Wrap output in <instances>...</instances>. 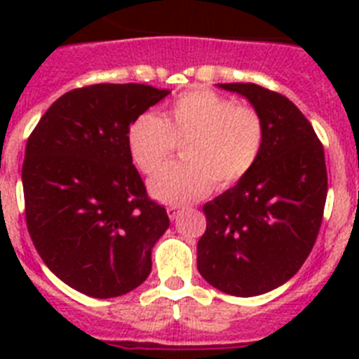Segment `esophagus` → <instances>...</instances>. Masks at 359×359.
<instances>
[{
  "mask_svg": "<svg viewBox=\"0 0 359 359\" xmlns=\"http://www.w3.org/2000/svg\"><path fill=\"white\" fill-rule=\"evenodd\" d=\"M167 214H169V217L174 221V219L180 215V207H176V205H170V207H167Z\"/></svg>",
  "mask_w": 359,
  "mask_h": 359,
  "instance_id": "34e87169",
  "label": "esophagus"
}]
</instances>
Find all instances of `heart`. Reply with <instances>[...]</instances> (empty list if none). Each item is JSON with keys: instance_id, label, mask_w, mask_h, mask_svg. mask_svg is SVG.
Masks as SVG:
<instances>
[{"instance_id": "b5f03b06", "label": "heart", "mask_w": 359, "mask_h": 359, "mask_svg": "<svg viewBox=\"0 0 359 359\" xmlns=\"http://www.w3.org/2000/svg\"><path fill=\"white\" fill-rule=\"evenodd\" d=\"M177 142L183 161L163 167L149 189L160 201L183 205L201 199L212 185L226 190L252 172L264 147V122L253 107L210 90H190L177 95L163 116L142 113L129 123V154L144 174L156 172Z\"/></svg>"}]
</instances>
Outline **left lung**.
Returning a JSON list of instances; mask_svg holds the SVG:
<instances>
[{
    "mask_svg": "<svg viewBox=\"0 0 359 359\" xmlns=\"http://www.w3.org/2000/svg\"><path fill=\"white\" fill-rule=\"evenodd\" d=\"M219 86L259 111L264 147L248 176L203 207L198 269L223 293L255 297L290 280L315 246L327 198L325 156L290 98L252 82Z\"/></svg>",
    "mask_w": 359,
    "mask_h": 359,
    "instance_id": "1",
    "label": "left lung"
}]
</instances>
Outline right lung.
Instances as JSON below:
<instances>
[{
    "mask_svg": "<svg viewBox=\"0 0 359 359\" xmlns=\"http://www.w3.org/2000/svg\"><path fill=\"white\" fill-rule=\"evenodd\" d=\"M167 95L147 84L84 86L57 98L28 136V233L52 273L88 297L140 286L169 228L128 147L129 123Z\"/></svg>",
    "mask_w": 359,
    "mask_h": 359,
    "instance_id": "right-lung-1",
    "label": "right lung"
}]
</instances>
